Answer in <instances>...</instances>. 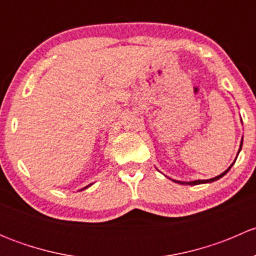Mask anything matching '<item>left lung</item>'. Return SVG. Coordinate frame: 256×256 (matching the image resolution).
Instances as JSON below:
<instances>
[{
	"label": "left lung",
	"instance_id": "left-lung-1",
	"mask_svg": "<svg viewBox=\"0 0 256 256\" xmlns=\"http://www.w3.org/2000/svg\"><path fill=\"white\" fill-rule=\"evenodd\" d=\"M242 144H240V148H239V151L240 150H242ZM232 166H233V164H232ZM232 166L229 167L228 170H226V171H224L223 174H219V176H216V177H214V178H210V180H192V182H180V180H174V182L176 183H180V184H190V186H194V184H202V183H210V182H214V180H219V178L220 177H223L224 174H226V172L229 171V170L232 168Z\"/></svg>",
	"mask_w": 256,
	"mask_h": 256
}]
</instances>
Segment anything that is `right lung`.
I'll use <instances>...</instances> for the list:
<instances>
[{"label": "right lung", "instance_id": "obj_1", "mask_svg": "<svg viewBox=\"0 0 256 256\" xmlns=\"http://www.w3.org/2000/svg\"><path fill=\"white\" fill-rule=\"evenodd\" d=\"M90 186V184H89ZM89 186H86V187H85V188H88V187H89ZM85 188H82V190H85Z\"/></svg>", "mask_w": 256, "mask_h": 256}]
</instances>
